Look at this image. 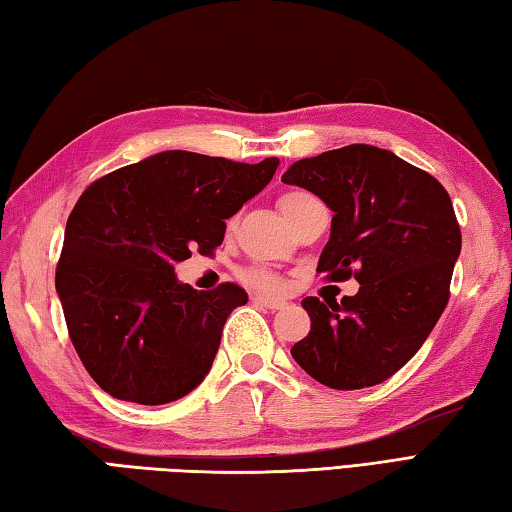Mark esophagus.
<instances>
[{"mask_svg": "<svg viewBox=\"0 0 512 512\" xmlns=\"http://www.w3.org/2000/svg\"><path fill=\"white\" fill-rule=\"evenodd\" d=\"M254 301H256L258 305L267 307V310H283V307L287 305L285 301H274V298H267V296H256Z\"/></svg>", "mask_w": 512, "mask_h": 512, "instance_id": "34e87169", "label": "esophagus"}]
</instances>
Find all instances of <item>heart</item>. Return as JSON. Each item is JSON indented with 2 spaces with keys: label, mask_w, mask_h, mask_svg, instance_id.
<instances>
[{
  "label": "heart",
  "mask_w": 512,
  "mask_h": 512,
  "mask_svg": "<svg viewBox=\"0 0 512 512\" xmlns=\"http://www.w3.org/2000/svg\"><path fill=\"white\" fill-rule=\"evenodd\" d=\"M310 200H314V196L307 194V191H287V194L278 198V207H281L283 216L289 218L298 207H303L305 202ZM243 278L249 285H254L256 289H260V292H267V294H278L283 289L281 276L274 274L272 269L267 267H249L243 274Z\"/></svg>",
  "instance_id": "obj_1"
}]
</instances>
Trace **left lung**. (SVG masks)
<instances>
[{"label":"left lung","mask_w":512,"mask_h":512,"mask_svg":"<svg viewBox=\"0 0 512 512\" xmlns=\"http://www.w3.org/2000/svg\"><path fill=\"white\" fill-rule=\"evenodd\" d=\"M334 211L318 274L359 292L341 303L307 296L310 334L294 361L334 390H361L399 372L437 325L450 296L461 231L448 191L388 149L350 144L294 162L283 178Z\"/></svg>","instance_id":"8db88e82"}]
</instances>
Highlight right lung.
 <instances>
[{
  "instance_id": "right-lung-1",
  "label": "right lung",
  "mask_w": 512,
  "mask_h": 512,
  "mask_svg": "<svg viewBox=\"0 0 512 512\" xmlns=\"http://www.w3.org/2000/svg\"><path fill=\"white\" fill-rule=\"evenodd\" d=\"M278 158L258 165L160 151L84 191L64 231L55 272L71 341L111 397L162 406L209 374L227 316L247 292H198L176 265L223 243L225 220L260 194Z\"/></svg>"
}]
</instances>
